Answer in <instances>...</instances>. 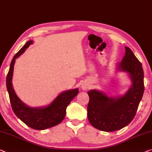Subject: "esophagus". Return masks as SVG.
<instances>
[{
	"instance_id": "1",
	"label": "esophagus",
	"mask_w": 152,
	"mask_h": 152,
	"mask_svg": "<svg viewBox=\"0 0 152 152\" xmlns=\"http://www.w3.org/2000/svg\"><path fill=\"white\" fill-rule=\"evenodd\" d=\"M81 89L83 90V91H86L88 89V86L86 84H82L81 85Z\"/></svg>"
}]
</instances>
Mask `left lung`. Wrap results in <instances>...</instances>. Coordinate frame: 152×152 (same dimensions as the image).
<instances>
[{
  "instance_id": "8db88e82",
  "label": "left lung",
  "mask_w": 152,
  "mask_h": 152,
  "mask_svg": "<svg viewBox=\"0 0 152 152\" xmlns=\"http://www.w3.org/2000/svg\"><path fill=\"white\" fill-rule=\"evenodd\" d=\"M116 64V71L127 73L132 85L124 94L109 96L98 90L88 92V118L95 128L114 132L127 126L134 119L144 92V74L142 64L129 48Z\"/></svg>"
}]
</instances>
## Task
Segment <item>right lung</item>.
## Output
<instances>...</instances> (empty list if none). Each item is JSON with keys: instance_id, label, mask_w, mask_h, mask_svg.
I'll use <instances>...</instances> for the list:
<instances>
[{"instance_id": "add662e5", "label": "right lung", "mask_w": 152, "mask_h": 152, "mask_svg": "<svg viewBox=\"0 0 152 152\" xmlns=\"http://www.w3.org/2000/svg\"><path fill=\"white\" fill-rule=\"evenodd\" d=\"M33 44L28 41L23 48L15 55L10 64V71L6 79L7 89L12 110L17 117L34 129L42 130L52 127L62 121L66 115V110L69 103L77 95L79 89L75 88L61 92L49 105L42 107H30L22 102L13 88L12 78L16 60Z\"/></svg>"}]
</instances>
